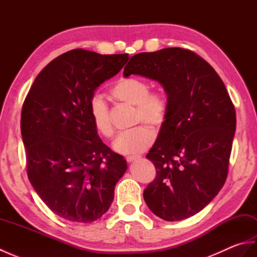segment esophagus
Returning a JSON list of instances; mask_svg holds the SVG:
<instances>
[{"label": "esophagus", "instance_id": "1", "mask_svg": "<svg viewBox=\"0 0 257 257\" xmlns=\"http://www.w3.org/2000/svg\"><path fill=\"white\" fill-rule=\"evenodd\" d=\"M140 156H129V157H125V160H127V162H133L135 160L139 159Z\"/></svg>", "mask_w": 257, "mask_h": 257}]
</instances>
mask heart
I'll return each instance as SVG.
<instances>
[{"instance_id": "heart-1", "label": "heart", "mask_w": 257, "mask_h": 257, "mask_svg": "<svg viewBox=\"0 0 257 257\" xmlns=\"http://www.w3.org/2000/svg\"><path fill=\"white\" fill-rule=\"evenodd\" d=\"M116 99L128 105L136 106L135 123L151 125L160 129L168 117L169 103L167 96L161 91H149L147 81L127 77L119 79L111 89ZM92 125L101 137L110 139L114 135L108 106L99 96L92 97L88 106ZM140 124L128 133L120 135L113 144V149L121 155H137L147 150L154 144V129Z\"/></svg>"}]
</instances>
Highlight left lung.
I'll return each instance as SVG.
<instances>
[{"mask_svg": "<svg viewBox=\"0 0 257 257\" xmlns=\"http://www.w3.org/2000/svg\"><path fill=\"white\" fill-rule=\"evenodd\" d=\"M130 75L160 83L169 103L166 122L147 155L157 176L144 199L163 220L188 219L225 183L236 128L233 102L211 65L184 48L134 55L123 69L124 77Z\"/></svg>", "mask_w": 257, "mask_h": 257, "instance_id": "obj_1", "label": "left lung"}]
</instances>
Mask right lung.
<instances>
[{
  "instance_id": "add662e5",
  "label": "right lung",
  "mask_w": 257,
  "mask_h": 257,
  "mask_svg": "<svg viewBox=\"0 0 257 257\" xmlns=\"http://www.w3.org/2000/svg\"><path fill=\"white\" fill-rule=\"evenodd\" d=\"M128 59V54L66 52L43 68L24 100L21 133L27 177L43 202L65 220L99 219L127 170L123 157L99 138L88 106L95 90Z\"/></svg>"
}]
</instances>
